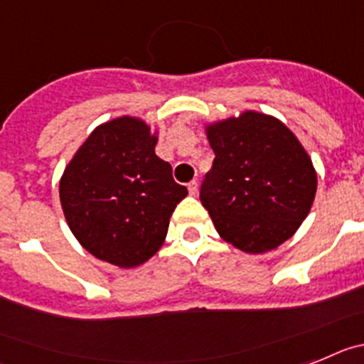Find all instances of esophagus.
I'll list each match as a JSON object with an SVG mask.
<instances>
[{
	"label": "esophagus",
	"mask_w": 364,
	"mask_h": 364,
	"mask_svg": "<svg viewBox=\"0 0 364 364\" xmlns=\"http://www.w3.org/2000/svg\"><path fill=\"white\" fill-rule=\"evenodd\" d=\"M198 191H200V185H198V181H191L188 183V192H191V196H198Z\"/></svg>",
	"instance_id": "esophagus-1"
}]
</instances>
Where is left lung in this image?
I'll return each instance as SVG.
<instances>
[{"label":"left lung","mask_w":364,"mask_h":364,"mask_svg":"<svg viewBox=\"0 0 364 364\" xmlns=\"http://www.w3.org/2000/svg\"><path fill=\"white\" fill-rule=\"evenodd\" d=\"M214 150L200 200L218 235L245 252H265L295 235L317 191L314 163L280 121L257 112L207 128Z\"/></svg>","instance_id":"8db88e82"}]
</instances>
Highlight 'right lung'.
I'll use <instances>...</instances> for the list:
<instances>
[{
	"mask_svg": "<svg viewBox=\"0 0 364 364\" xmlns=\"http://www.w3.org/2000/svg\"><path fill=\"white\" fill-rule=\"evenodd\" d=\"M156 143L143 121L119 117L95 129L60 179L69 229L99 260L135 267L154 257L188 194Z\"/></svg>",
	"mask_w": 364,
	"mask_h": 364,
	"instance_id": "1",
	"label": "right lung"
}]
</instances>
